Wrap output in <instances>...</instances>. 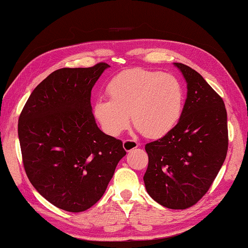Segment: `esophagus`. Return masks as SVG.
<instances>
[{"label":"esophagus","mask_w":248,"mask_h":248,"mask_svg":"<svg viewBox=\"0 0 248 248\" xmlns=\"http://www.w3.org/2000/svg\"><path fill=\"white\" fill-rule=\"evenodd\" d=\"M139 146V143L133 140H124V149L127 151V152H130V151L134 150L136 148Z\"/></svg>","instance_id":"esophagus-1"}]
</instances>
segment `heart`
Masks as SVG:
<instances>
[{
  "label": "heart",
  "instance_id": "b5f03b06",
  "mask_svg": "<svg viewBox=\"0 0 248 248\" xmlns=\"http://www.w3.org/2000/svg\"><path fill=\"white\" fill-rule=\"evenodd\" d=\"M109 98H98L94 114L105 132L118 136L129 124L150 139L165 136L177 124L185 106L182 82L161 71L133 68L111 78Z\"/></svg>",
  "mask_w": 248,
  "mask_h": 248
}]
</instances>
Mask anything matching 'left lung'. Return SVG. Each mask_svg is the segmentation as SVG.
Returning <instances> with one entry per match:
<instances>
[{"mask_svg":"<svg viewBox=\"0 0 248 248\" xmlns=\"http://www.w3.org/2000/svg\"><path fill=\"white\" fill-rule=\"evenodd\" d=\"M175 65L187 82V99L178 124L145 144L148 194L170 209H187L207 194L228 153V115L223 99L201 75Z\"/></svg>","mask_w":248,"mask_h":248,"instance_id":"left-lung-1","label":"left lung"}]
</instances>
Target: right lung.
I'll use <instances>...</instances> for the list:
<instances>
[{
    "label": "right lung",
    "instance_id": "add662e5",
    "mask_svg": "<svg viewBox=\"0 0 248 248\" xmlns=\"http://www.w3.org/2000/svg\"><path fill=\"white\" fill-rule=\"evenodd\" d=\"M63 68L48 75L25 104L18 138L25 171L50 203L82 212L102 198L125 155L121 140L105 134L92 112L91 92L105 69Z\"/></svg>",
    "mask_w": 248,
    "mask_h": 248
}]
</instances>
